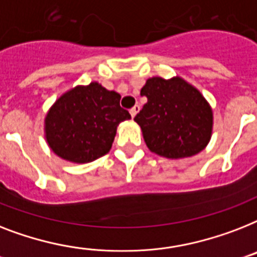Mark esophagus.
Here are the masks:
<instances>
[{
	"label": "esophagus",
	"instance_id": "34e87169",
	"mask_svg": "<svg viewBox=\"0 0 257 257\" xmlns=\"http://www.w3.org/2000/svg\"><path fill=\"white\" fill-rule=\"evenodd\" d=\"M139 110H140V105H139V104H136L135 107L131 109V116H132V117H135L136 114L139 113Z\"/></svg>",
	"mask_w": 257,
	"mask_h": 257
}]
</instances>
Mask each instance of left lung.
<instances>
[{
	"mask_svg": "<svg viewBox=\"0 0 257 257\" xmlns=\"http://www.w3.org/2000/svg\"><path fill=\"white\" fill-rule=\"evenodd\" d=\"M148 103L136 114L147 147L166 158H185L206 148L212 110L197 88L181 78H150L141 88Z\"/></svg>",
	"mask_w": 257,
	"mask_h": 257,
	"instance_id": "obj_1",
	"label": "left lung"
}]
</instances>
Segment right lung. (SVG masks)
I'll use <instances>...</instances> for the list:
<instances>
[{"label":"right lung","instance_id":"obj_1","mask_svg":"<svg viewBox=\"0 0 257 257\" xmlns=\"http://www.w3.org/2000/svg\"><path fill=\"white\" fill-rule=\"evenodd\" d=\"M121 96L99 83L78 85L56 100L45 120L46 140L56 156L76 164L92 162L110 150L117 125L131 114Z\"/></svg>","mask_w":257,"mask_h":257}]
</instances>
